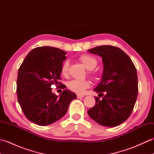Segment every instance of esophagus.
<instances>
[{
  "label": "esophagus",
  "instance_id": "esophagus-1",
  "mask_svg": "<svg viewBox=\"0 0 154 154\" xmlns=\"http://www.w3.org/2000/svg\"><path fill=\"white\" fill-rule=\"evenodd\" d=\"M77 97L78 98V99H80V98H83V97H84V96H83V95H80V94H77Z\"/></svg>",
  "mask_w": 154,
  "mask_h": 154
}]
</instances>
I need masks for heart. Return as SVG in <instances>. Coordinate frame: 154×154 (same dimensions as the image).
<instances>
[{
    "label": "heart",
    "instance_id": "obj_1",
    "mask_svg": "<svg viewBox=\"0 0 154 154\" xmlns=\"http://www.w3.org/2000/svg\"><path fill=\"white\" fill-rule=\"evenodd\" d=\"M79 60L87 69L89 70V75L93 79L95 80L98 79L99 74L98 71L94 70V69L98 65V60L95 57L91 55L84 54L81 55L79 57ZM69 67V63L68 61H65L63 62L61 66V73L62 75L66 76L67 75ZM90 85V82L88 80H71L69 81L67 84L69 89L79 94H83L85 90L88 89Z\"/></svg>",
    "mask_w": 154,
    "mask_h": 154
}]
</instances>
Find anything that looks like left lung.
<instances>
[{
  "mask_svg": "<svg viewBox=\"0 0 154 154\" xmlns=\"http://www.w3.org/2000/svg\"><path fill=\"white\" fill-rule=\"evenodd\" d=\"M102 57V80L94 91L95 105L87 111L100 125L114 127L126 121L131 114L138 97V75L131 59L121 49L110 45L88 50Z\"/></svg>",
  "mask_w": 154,
  "mask_h": 154,
  "instance_id": "1",
  "label": "left lung"
}]
</instances>
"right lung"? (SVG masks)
<instances>
[{
	"label": "right lung",
	"instance_id": "1",
	"mask_svg": "<svg viewBox=\"0 0 154 154\" xmlns=\"http://www.w3.org/2000/svg\"><path fill=\"white\" fill-rule=\"evenodd\" d=\"M65 55V51L56 48H35L27 55L18 69V103L26 117L38 125L47 126L61 119L71 100L77 98L69 90H63L60 97L51 92L54 85L62 89L66 88L60 81Z\"/></svg>",
	"mask_w": 154,
	"mask_h": 154
}]
</instances>
